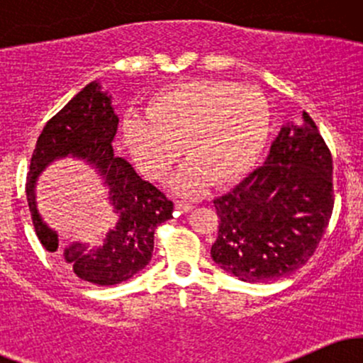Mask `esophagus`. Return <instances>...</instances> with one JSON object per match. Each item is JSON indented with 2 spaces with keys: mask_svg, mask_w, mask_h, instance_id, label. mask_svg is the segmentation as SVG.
Instances as JSON below:
<instances>
[{
  "mask_svg": "<svg viewBox=\"0 0 363 363\" xmlns=\"http://www.w3.org/2000/svg\"><path fill=\"white\" fill-rule=\"evenodd\" d=\"M176 208L179 211H191V210H193V205H191V203H187V201H182V199H177Z\"/></svg>",
  "mask_w": 363,
  "mask_h": 363,
  "instance_id": "obj_1",
  "label": "esophagus"
}]
</instances>
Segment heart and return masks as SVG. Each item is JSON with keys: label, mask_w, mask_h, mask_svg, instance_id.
Masks as SVG:
<instances>
[{"label": "heart", "mask_w": 363, "mask_h": 363, "mask_svg": "<svg viewBox=\"0 0 363 363\" xmlns=\"http://www.w3.org/2000/svg\"><path fill=\"white\" fill-rule=\"evenodd\" d=\"M264 95L232 82L174 83L150 99L147 114H128L123 140L136 167L150 179H164L184 153L186 167L174 189L194 194L208 182L223 186L247 174L269 135Z\"/></svg>", "instance_id": "b5f03b06"}]
</instances>
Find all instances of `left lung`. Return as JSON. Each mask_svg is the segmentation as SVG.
<instances>
[{
	"mask_svg": "<svg viewBox=\"0 0 363 363\" xmlns=\"http://www.w3.org/2000/svg\"><path fill=\"white\" fill-rule=\"evenodd\" d=\"M302 119L281 128L262 167L213 201L220 222L211 257L242 281H273L301 268L331 218V152L311 116Z\"/></svg>",
	"mask_w": 363,
	"mask_h": 363,
	"instance_id": "left-lung-1",
	"label": "left lung"
}]
</instances>
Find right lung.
I'll list each match as a JSON object with an SVG mask.
<instances>
[{
    "instance_id": "1",
    "label": "right lung",
    "mask_w": 363,
    "mask_h": 363,
    "mask_svg": "<svg viewBox=\"0 0 363 363\" xmlns=\"http://www.w3.org/2000/svg\"><path fill=\"white\" fill-rule=\"evenodd\" d=\"M118 123L111 97L101 90V83L91 82L48 121L32 153L25 186L32 223L45 251L62 256L78 278L102 286L126 281L148 264L155 228L172 218L174 211L167 196L114 153L112 140ZM66 155L85 157L110 187L111 204L120 220L99 246L60 245L36 211V177L52 160Z\"/></svg>"
}]
</instances>
